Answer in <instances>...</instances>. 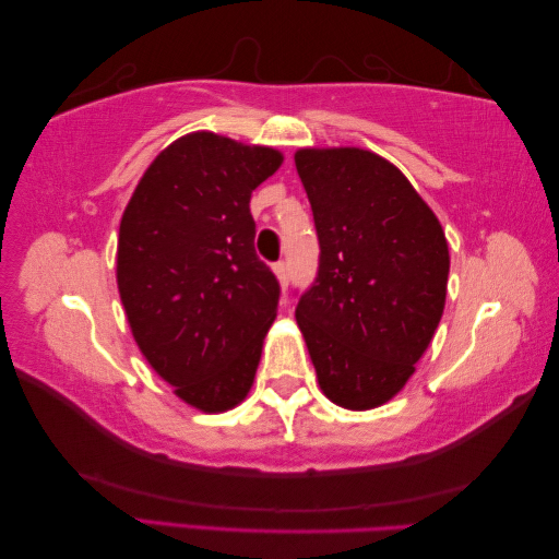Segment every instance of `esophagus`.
Listing matches in <instances>:
<instances>
[{"label":"esophagus","mask_w":559,"mask_h":559,"mask_svg":"<svg viewBox=\"0 0 559 559\" xmlns=\"http://www.w3.org/2000/svg\"><path fill=\"white\" fill-rule=\"evenodd\" d=\"M272 272H275V277L280 282V289L287 292V284H289V267H287V263H277L275 267H272Z\"/></svg>","instance_id":"obj_1"}]
</instances>
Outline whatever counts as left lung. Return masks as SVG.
Instances as JSON below:
<instances>
[{
    "mask_svg": "<svg viewBox=\"0 0 559 559\" xmlns=\"http://www.w3.org/2000/svg\"><path fill=\"white\" fill-rule=\"evenodd\" d=\"M294 162L321 241L316 284L296 304L318 385L345 409L381 407L437 333L447 234L403 170L376 152L301 146Z\"/></svg>",
    "mask_w": 559,
    "mask_h": 559,
    "instance_id": "obj_1",
    "label": "left lung"
}]
</instances>
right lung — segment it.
Instances as JSON below:
<instances>
[{"mask_svg":"<svg viewBox=\"0 0 559 559\" xmlns=\"http://www.w3.org/2000/svg\"><path fill=\"white\" fill-rule=\"evenodd\" d=\"M282 162L275 146L190 132L158 152L122 212L116 280L132 337L200 413L246 401L277 318L250 195Z\"/></svg>","mask_w":559,"mask_h":559,"instance_id":"right-lung-1","label":"right lung"}]
</instances>
